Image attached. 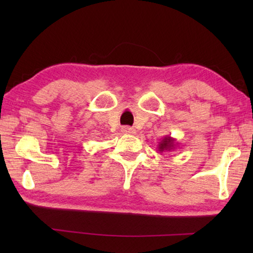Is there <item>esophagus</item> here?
<instances>
[{
  "instance_id": "obj_1",
  "label": "esophagus",
  "mask_w": 253,
  "mask_h": 253,
  "mask_svg": "<svg viewBox=\"0 0 253 253\" xmlns=\"http://www.w3.org/2000/svg\"><path fill=\"white\" fill-rule=\"evenodd\" d=\"M122 132H124V134H134L135 129H132L130 127H123Z\"/></svg>"
}]
</instances>
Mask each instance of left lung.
Returning a JSON list of instances; mask_svg holds the SVG:
<instances>
[{"label":"left lung","instance_id":"1","mask_svg":"<svg viewBox=\"0 0 253 253\" xmlns=\"http://www.w3.org/2000/svg\"><path fill=\"white\" fill-rule=\"evenodd\" d=\"M177 145H178V143L176 142V139L168 135V136L163 137L161 142L157 145V148L160 153L173 152V151H175V148H176Z\"/></svg>","mask_w":253,"mask_h":253}]
</instances>
